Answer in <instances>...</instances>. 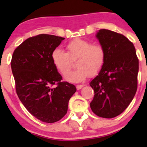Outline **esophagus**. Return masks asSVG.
Here are the masks:
<instances>
[{
	"mask_svg": "<svg viewBox=\"0 0 147 147\" xmlns=\"http://www.w3.org/2000/svg\"><path fill=\"white\" fill-rule=\"evenodd\" d=\"M84 87V85H83V84H78V85H77L76 86V88H77V90H80L81 88H82V87Z\"/></svg>",
	"mask_w": 147,
	"mask_h": 147,
	"instance_id": "34e87169",
	"label": "esophagus"
}]
</instances>
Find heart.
I'll return each instance as SVG.
<instances>
[{
  "label": "heart",
  "mask_w": 147,
  "mask_h": 147,
  "mask_svg": "<svg viewBox=\"0 0 147 147\" xmlns=\"http://www.w3.org/2000/svg\"><path fill=\"white\" fill-rule=\"evenodd\" d=\"M67 53L59 48L55 49L51 59L56 69L62 75H65L73 65L72 60H77L75 71L65 76L69 82H78L85 80L89 75L94 76L101 71L105 63L106 53L104 47L90 41L76 38L66 46Z\"/></svg>",
  "instance_id": "1"
}]
</instances>
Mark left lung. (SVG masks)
I'll use <instances>...</instances> for the list:
<instances>
[{
	"label": "left lung",
	"instance_id": "left-lung-1",
	"mask_svg": "<svg viewBox=\"0 0 147 147\" xmlns=\"http://www.w3.org/2000/svg\"><path fill=\"white\" fill-rule=\"evenodd\" d=\"M96 38L105 49L106 59L90 83L94 91L90 107L100 117L113 118L127 109L135 95L139 60L134 45L124 35L101 29Z\"/></svg>",
	"mask_w": 147,
	"mask_h": 147
}]
</instances>
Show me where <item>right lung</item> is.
<instances>
[{
  "instance_id": "obj_1",
  "label": "right lung",
  "mask_w": 147,
  "mask_h": 147,
  "mask_svg": "<svg viewBox=\"0 0 147 147\" xmlns=\"http://www.w3.org/2000/svg\"><path fill=\"white\" fill-rule=\"evenodd\" d=\"M64 39L47 34L31 37L15 50L12 57L18 96L28 112L43 122L61 119L77 90L74 84L61 82L62 76L51 59L53 51Z\"/></svg>"
}]
</instances>
